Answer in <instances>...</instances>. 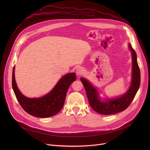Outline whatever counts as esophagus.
I'll use <instances>...</instances> for the list:
<instances>
[{
	"label": "esophagus",
	"instance_id": "esophagus-1",
	"mask_svg": "<svg viewBox=\"0 0 150 150\" xmlns=\"http://www.w3.org/2000/svg\"><path fill=\"white\" fill-rule=\"evenodd\" d=\"M76 72V74L78 75H82L84 73V70L82 68H79L77 69Z\"/></svg>",
	"mask_w": 150,
	"mask_h": 150
}]
</instances>
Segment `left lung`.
Returning <instances> with one entry per match:
<instances>
[{
    "label": "left lung",
    "instance_id": "8db88e82",
    "mask_svg": "<svg viewBox=\"0 0 150 150\" xmlns=\"http://www.w3.org/2000/svg\"><path fill=\"white\" fill-rule=\"evenodd\" d=\"M129 49L132 56V79L131 87L126 94L115 99L107 101H102L98 97V93L93 85L83 78H81L86 91L89 104L92 109L96 112L105 115H114L125 110L133 101L140 85L141 74L137 62V53L129 44Z\"/></svg>",
    "mask_w": 150,
    "mask_h": 150
}]
</instances>
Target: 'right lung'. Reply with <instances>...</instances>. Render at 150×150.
Instances as JSON below:
<instances>
[{
	"label": "right lung",
	"instance_id": "right-lung-1",
	"mask_svg": "<svg viewBox=\"0 0 150 150\" xmlns=\"http://www.w3.org/2000/svg\"><path fill=\"white\" fill-rule=\"evenodd\" d=\"M15 67L12 71V88L22 108L28 114L37 117L45 118L54 116L62 109L67 91L71 84L76 80L75 73L63 76L54 88L47 95L38 98H30L20 93L15 79Z\"/></svg>",
	"mask_w": 150,
	"mask_h": 150
}]
</instances>
